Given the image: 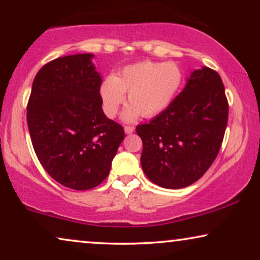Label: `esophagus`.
Here are the masks:
<instances>
[{
  "mask_svg": "<svg viewBox=\"0 0 260 260\" xmlns=\"http://www.w3.org/2000/svg\"><path fill=\"white\" fill-rule=\"evenodd\" d=\"M124 131H125V134H133L135 131V127L134 126H124Z\"/></svg>",
  "mask_w": 260,
  "mask_h": 260,
  "instance_id": "1",
  "label": "esophagus"
}]
</instances>
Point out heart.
<instances>
[{"mask_svg": "<svg viewBox=\"0 0 260 260\" xmlns=\"http://www.w3.org/2000/svg\"><path fill=\"white\" fill-rule=\"evenodd\" d=\"M183 84V73L173 62L142 61L126 66L115 77L103 81L101 98L109 117H115L127 92L126 106L122 113L125 122H134L141 115L151 118L168 109Z\"/></svg>", "mask_w": 260, "mask_h": 260, "instance_id": "1", "label": "heart"}]
</instances>
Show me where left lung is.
Returning a JSON list of instances; mask_svg holds the SVG:
<instances>
[{"label": "left lung", "instance_id": "1", "mask_svg": "<svg viewBox=\"0 0 260 260\" xmlns=\"http://www.w3.org/2000/svg\"><path fill=\"white\" fill-rule=\"evenodd\" d=\"M227 119L229 103L218 72L206 66L193 71L168 109L136 127L148 179L167 189L197 182L219 154Z\"/></svg>", "mask_w": 260, "mask_h": 260}]
</instances>
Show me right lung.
<instances>
[{
    "mask_svg": "<svg viewBox=\"0 0 260 260\" xmlns=\"http://www.w3.org/2000/svg\"><path fill=\"white\" fill-rule=\"evenodd\" d=\"M93 54L52 60L34 78L27 105L31 144L44 169L76 190L97 187L109 175L124 130L103 112L102 77Z\"/></svg>",
    "mask_w": 260,
    "mask_h": 260,
    "instance_id": "add662e5",
    "label": "right lung"
}]
</instances>
